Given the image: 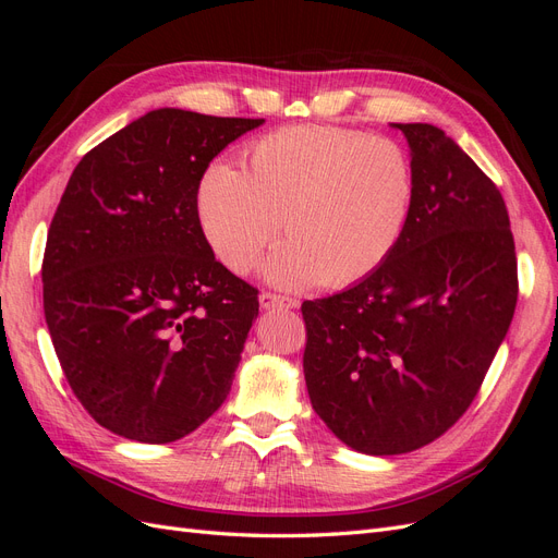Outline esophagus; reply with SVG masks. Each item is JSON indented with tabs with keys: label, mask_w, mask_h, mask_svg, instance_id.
Here are the masks:
<instances>
[{
	"label": "esophagus",
	"mask_w": 558,
	"mask_h": 558,
	"mask_svg": "<svg viewBox=\"0 0 558 558\" xmlns=\"http://www.w3.org/2000/svg\"><path fill=\"white\" fill-rule=\"evenodd\" d=\"M260 307L263 310H295L298 300L286 298V295H277V293H260Z\"/></svg>",
	"instance_id": "obj_1"
}]
</instances>
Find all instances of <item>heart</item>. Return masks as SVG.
<instances>
[{"mask_svg":"<svg viewBox=\"0 0 558 558\" xmlns=\"http://www.w3.org/2000/svg\"><path fill=\"white\" fill-rule=\"evenodd\" d=\"M414 167L398 142L335 125H293L253 142L242 172L211 165L197 185L199 228L228 269L248 272L283 223L267 279L342 289L396 251L414 207Z\"/></svg>","mask_w":558,"mask_h":558,"instance_id":"obj_1","label":"heart"}]
</instances>
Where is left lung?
Listing matches in <instances>:
<instances>
[{"mask_svg":"<svg viewBox=\"0 0 558 558\" xmlns=\"http://www.w3.org/2000/svg\"><path fill=\"white\" fill-rule=\"evenodd\" d=\"M393 128L410 142L416 183L396 251L351 289L302 302L312 408L373 456L430 445L465 414L519 293L496 183L440 128Z\"/></svg>","mask_w":558,"mask_h":558,"instance_id":"left-lung-1","label":"left lung"}]
</instances>
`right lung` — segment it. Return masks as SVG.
<instances>
[{
  "mask_svg": "<svg viewBox=\"0 0 558 558\" xmlns=\"http://www.w3.org/2000/svg\"><path fill=\"white\" fill-rule=\"evenodd\" d=\"M263 118L156 109L81 158L44 251V314L62 373L107 430L181 440L230 393L258 289L214 258L197 185Z\"/></svg>",
  "mask_w": 558,
  "mask_h": 558,
  "instance_id": "1",
  "label": "right lung"
}]
</instances>
